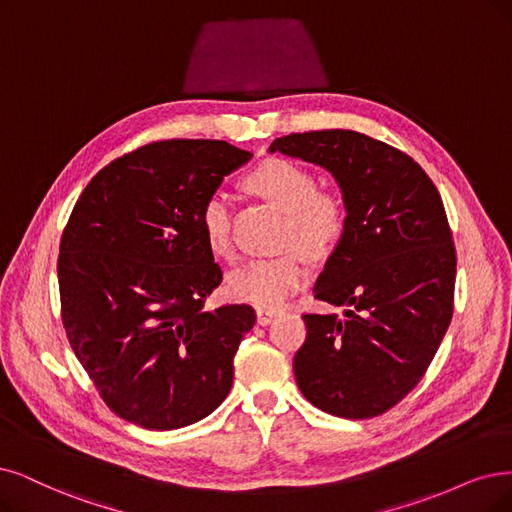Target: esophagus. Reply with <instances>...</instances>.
Segmentation results:
<instances>
[{"mask_svg":"<svg viewBox=\"0 0 512 512\" xmlns=\"http://www.w3.org/2000/svg\"><path fill=\"white\" fill-rule=\"evenodd\" d=\"M276 316H278V312H276V310H268V308H257V323H259L261 327L270 325Z\"/></svg>","mask_w":512,"mask_h":512,"instance_id":"esophagus-1","label":"esophagus"}]
</instances>
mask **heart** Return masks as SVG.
Returning a JSON list of instances; mask_svg holds the SVG:
<instances>
[{
  "label": "heart",
  "instance_id": "b5f03b06",
  "mask_svg": "<svg viewBox=\"0 0 512 512\" xmlns=\"http://www.w3.org/2000/svg\"><path fill=\"white\" fill-rule=\"evenodd\" d=\"M246 185L253 194L274 204L289 219L287 246H299L310 255H323L339 242L346 227V208L331 194H320L308 168L287 158H270L253 168ZM200 230L215 257H232L230 204L225 194L206 198L200 211ZM306 259L295 251L270 259H255L227 280V293L259 308H278L306 285Z\"/></svg>",
  "mask_w": 512,
  "mask_h": 512
}]
</instances>
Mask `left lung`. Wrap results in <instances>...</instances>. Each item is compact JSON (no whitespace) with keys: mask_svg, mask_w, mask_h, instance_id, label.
Listing matches in <instances>:
<instances>
[{"mask_svg":"<svg viewBox=\"0 0 512 512\" xmlns=\"http://www.w3.org/2000/svg\"><path fill=\"white\" fill-rule=\"evenodd\" d=\"M270 151L327 168L348 213L314 287L348 310L304 314L297 386L337 418H375L418 386L451 323L456 246L443 200L411 156L354 130L293 132Z\"/></svg>","mask_w":512,"mask_h":512,"instance_id":"1","label":"left lung"}]
</instances>
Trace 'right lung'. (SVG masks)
<instances>
[{"mask_svg": "<svg viewBox=\"0 0 512 512\" xmlns=\"http://www.w3.org/2000/svg\"><path fill=\"white\" fill-rule=\"evenodd\" d=\"M251 156L225 141H156L99 170L73 206L56 266L63 325L101 399L126 422L183 428L232 388L255 310H204L223 274L200 211Z\"/></svg>", "mask_w": 512, "mask_h": 512, "instance_id": "1", "label": "right lung"}]
</instances>
